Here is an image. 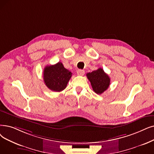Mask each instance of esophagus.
Segmentation results:
<instances>
[{
	"instance_id": "34e87169",
	"label": "esophagus",
	"mask_w": 154,
	"mask_h": 154,
	"mask_svg": "<svg viewBox=\"0 0 154 154\" xmlns=\"http://www.w3.org/2000/svg\"><path fill=\"white\" fill-rule=\"evenodd\" d=\"M77 73L78 75H84V73H85V72L83 70H78Z\"/></svg>"
}]
</instances>
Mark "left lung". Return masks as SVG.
<instances>
[{
	"label": "left lung",
	"mask_w": 154,
	"mask_h": 154,
	"mask_svg": "<svg viewBox=\"0 0 154 154\" xmlns=\"http://www.w3.org/2000/svg\"><path fill=\"white\" fill-rule=\"evenodd\" d=\"M87 77L90 81L93 91L97 94H101L108 89L110 84V78L103 69L88 73Z\"/></svg>",
	"instance_id": "8db88e82"
}]
</instances>
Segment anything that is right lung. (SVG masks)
Returning <instances> with one entry per match:
<instances>
[{
	"label": "right lung",
	"instance_id": "right-lung-1",
	"mask_svg": "<svg viewBox=\"0 0 154 154\" xmlns=\"http://www.w3.org/2000/svg\"><path fill=\"white\" fill-rule=\"evenodd\" d=\"M71 77V72L66 69L61 62L46 66L44 69L45 84L53 91L60 92L65 89Z\"/></svg>",
	"mask_w": 154,
	"mask_h": 154
}]
</instances>
